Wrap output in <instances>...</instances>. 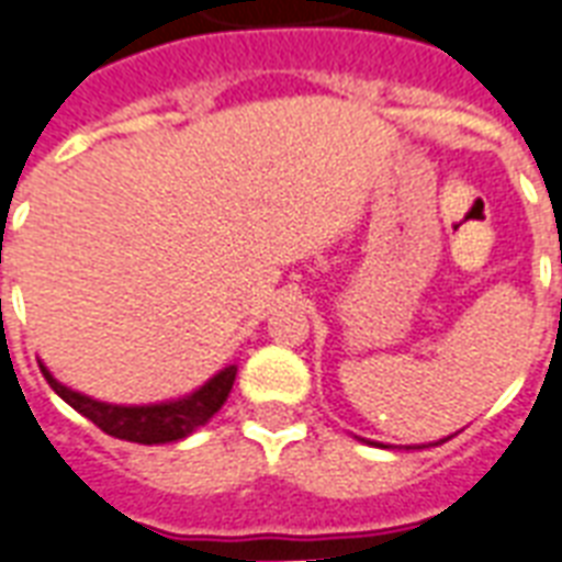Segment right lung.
<instances>
[{
    "label": "right lung",
    "mask_w": 562,
    "mask_h": 562,
    "mask_svg": "<svg viewBox=\"0 0 562 562\" xmlns=\"http://www.w3.org/2000/svg\"><path fill=\"white\" fill-rule=\"evenodd\" d=\"M46 383L53 385L55 395L64 397L67 404L81 413L88 422L100 427L102 434L114 436V439H126V442L138 445H165L179 442L203 427L212 418L224 401L229 397V389L235 383V371L238 368L229 366L221 374H214L203 389H196L194 395L182 397V401H170V404H153V406H114L85 397L79 392H72L67 385L55 380L46 368L41 366Z\"/></svg>",
    "instance_id": "right-lung-1"
}]
</instances>
